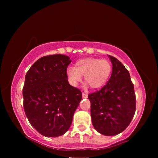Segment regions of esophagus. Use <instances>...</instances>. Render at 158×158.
Instances as JSON below:
<instances>
[{"mask_svg":"<svg viewBox=\"0 0 158 158\" xmlns=\"http://www.w3.org/2000/svg\"><path fill=\"white\" fill-rule=\"evenodd\" d=\"M82 97L84 98H88V95H87V94H85V93H82Z\"/></svg>","mask_w":158,"mask_h":158,"instance_id":"34e87169","label":"esophagus"}]
</instances>
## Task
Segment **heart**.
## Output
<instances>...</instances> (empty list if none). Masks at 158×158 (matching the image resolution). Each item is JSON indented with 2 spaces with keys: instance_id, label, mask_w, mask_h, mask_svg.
Here are the masks:
<instances>
[{
  "instance_id": "obj_1",
  "label": "heart",
  "mask_w": 158,
  "mask_h": 158,
  "mask_svg": "<svg viewBox=\"0 0 158 158\" xmlns=\"http://www.w3.org/2000/svg\"><path fill=\"white\" fill-rule=\"evenodd\" d=\"M112 65L110 61L98 58H85L79 60L74 68H68L67 74L69 81L77 85L84 76L85 84L92 89L103 86L111 75Z\"/></svg>"
}]
</instances>
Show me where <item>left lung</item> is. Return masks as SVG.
Returning <instances> with one entry per match:
<instances>
[{"mask_svg":"<svg viewBox=\"0 0 158 158\" xmlns=\"http://www.w3.org/2000/svg\"><path fill=\"white\" fill-rule=\"evenodd\" d=\"M112 63L110 79L100 90L88 95L95 129L102 135L114 136L130 125L136 111L134 84L121 62L109 55Z\"/></svg>","mask_w":158,"mask_h":158,"instance_id":"1","label":"left lung"}]
</instances>
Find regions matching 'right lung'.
Masks as SVG:
<instances>
[{"label":"right lung","mask_w":158,"mask_h":158,"mask_svg":"<svg viewBox=\"0 0 158 158\" xmlns=\"http://www.w3.org/2000/svg\"><path fill=\"white\" fill-rule=\"evenodd\" d=\"M65 55L45 56L26 74L23 87V109L29 123L47 137H59L69 130L81 91L69 84Z\"/></svg>","instance_id":"1"}]
</instances>
